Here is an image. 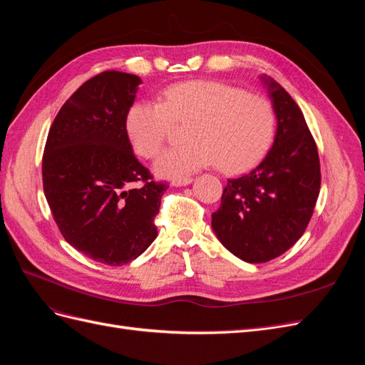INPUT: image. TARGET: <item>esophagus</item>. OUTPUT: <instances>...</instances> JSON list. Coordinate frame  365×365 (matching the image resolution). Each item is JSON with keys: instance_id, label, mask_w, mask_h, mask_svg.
<instances>
[{"instance_id": "1", "label": "esophagus", "mask_w": 365, "mask_h": 365, "mask_svg": "<svg viewBox=\"0 0 365 365\" xmlns=\"http://www.w3.org/2000/svg\"><path fill=\"white\" fill-rule=\"evenodd\" d=\"M193 180L190 178V176H185V178H176V180H173L172 181V185H175V187H181V185H187V184H190Z\"/></svg>"}]
</instances>
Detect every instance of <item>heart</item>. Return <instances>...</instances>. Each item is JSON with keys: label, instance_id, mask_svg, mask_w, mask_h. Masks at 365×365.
<instances>
[{"label": "heart", "instance_id": "obj_1", "mask_svg": "<svg viewBox=\"0 0 365 365\" xmlns=\"http://www.w3.org/2000/svg\"><path fill=\"white\" fill-rule=\"evenodd\" d=\"M173 125H187V143L165 150L155 169L169 178L213 164L224 172L244 170L269 148L275 113L267 97L215 81H189L165 88L160 102L143 101L129 108L126 132L145 158H155Z\"/></svg>", "mask_w": 365, "mask_h": 365}]
</instances>
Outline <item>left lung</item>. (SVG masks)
<instances>
[{
  "instance_id": "8db88e82",
  "label": "left lung",
  "mask_w": 365,
  "mask_h": 365,
  "mask_svg": "<svg viewBox=\"0 0 365 365\" xmlns=\"http://www.w3.org/2000/svg\"><path fill=\"white\" fill-rule=\"evenodd\" d=\"M268 83L277 132L262 163L228 180L212 227L222 245L248 263L282 256L312 217L322 185L315 140L302 109L272 79Z\"/></svg>"
}]
</instances>
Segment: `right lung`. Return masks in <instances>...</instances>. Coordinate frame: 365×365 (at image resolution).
I'll return each instance as SVG.
<instances>
[{
	"label": "right lung",
	"mask_w": 365,
	"mask_h": 365,
	"mask_svg": "<svg viewBox=\"0 0 365 365\" xmlns=\"http://www.w3.org/2000/svg\"><path fill=\"white\" fill-rule=\"evenodd\" d=\"M140 83L115 70L86 81L54 118L42 155L43 193L63 239L109 267L137 259L155 240L153 220L169 187L153 181L126 132Z\"/></svg>",
	"instance_id": "right-lung-1"
}]
</instances>
